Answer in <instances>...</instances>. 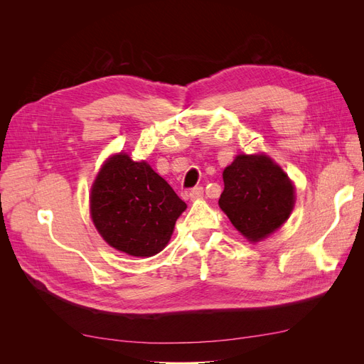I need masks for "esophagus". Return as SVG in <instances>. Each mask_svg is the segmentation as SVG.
<instances>
[{
  "instance_id": "esophagus-1",
  "label": "esophagus",
  "mask_w": 364,
  "mask_h": 364,
  "mask_svg": "<svg viewBox=\"0 0 364 364\" xmlns=\"http://www.w3.org/2000/svg\"><path fill=\"white\" fill-rule=\"evenodd\" d=\"M203 197V188L202 186H194V188L190 191V199L191 200H199Z\"/></svg>"
}]
</instances>
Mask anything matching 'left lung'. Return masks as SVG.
Segmentation results:
<instances>
[{
    "mask_svg": "<svg viewBox=\"0 0 364 364\" xmlns=\"http://www.w3.org/2000/svg\"><path fill=\"white\" fill-rule=\"evenodd\" d=\"M218 205L249 241H259L289 218L294 188L270 158L238 155L223 171Z\"/></svg>",
    "mask_w": 364,
    "mask_h": 364,
    "instance_id": "obj_1",
    "label": "left lung"
}]
</instances>
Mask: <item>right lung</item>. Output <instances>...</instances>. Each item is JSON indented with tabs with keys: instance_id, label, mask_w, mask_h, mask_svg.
Masks as SVG:
<instances>
[{
	"instance_id": "obj_1",
	"label": "right lung",
	"mask_w": 364,
	"mask_h": 364,
	"mask_svg": "<svg viewBox=\"0 0 364 364\" xmlns=\"http://www.w3.org/2000/svg\"><path fill=\"white\" fill-rule=\"evenodd\" d=\"M186 203L147 162L112 156L91 191V215L102 237L132 257L159 253Z\"/></svg>"
}]
</instances>
